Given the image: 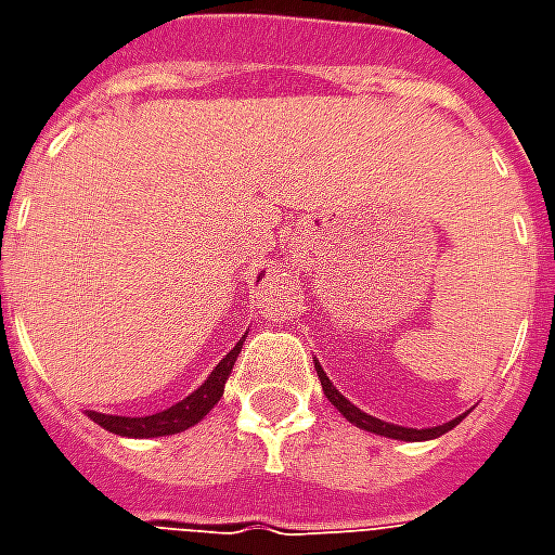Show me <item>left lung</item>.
Listing matches in <instances>:
<instances>
[{
	"label": "left lung",
	"mask_w": 555,
	"mask_h": 555,
	"mask_svg": "<svg viewBox=\"0 0 555 555\" xmlns=\"http://www.w3.org/2000/svg\"><path fill=\"white\" fill-rule=\"evenodd\" d=\"M314 369H318V377H321V386H324V396L330 398V404L341 413V416L348 418V422H353L357 428L362 430H372V434H377V437H389V440H434V437H440V434H446V430H452L461 418H452V422H446V425H437V428H401V425H389V422H380V418L369 416V413H362L360 408H353L348 398L338 392L336 386L330 384V377L324 374V369L314 362Z\"/></svg>",
	"instance_id": "8db88e82"
}]
</instances>
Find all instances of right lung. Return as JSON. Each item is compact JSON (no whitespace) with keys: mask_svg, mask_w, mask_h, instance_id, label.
<instances>
[{"mask_svg":"<svg viewBox=\"0 0 555 555\" xmlns=\"http://www.w3.org/2000/svg\"><path fill=\"white\" fill-rule=\"evenodd\" d=\"M241 345L237 341L234 350L225 353V360L219 362L217 369L210 372L205 384L195 389L193 396H186L183 401H178L175 408L163 410V413H154V416H106V413H94L89 410V416L101 425V428L113 430L118 437H166V434H181V430L193 428L195 422H202V418L214 410L219 398H222V389H225V380H229L231 369H234V360H237V353H241Z\"/></svg>","mask_w":555,"mask_h":555,"instance_id":"obj_1","label":"right lung"}]
</instances>
